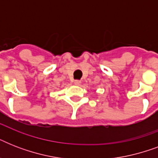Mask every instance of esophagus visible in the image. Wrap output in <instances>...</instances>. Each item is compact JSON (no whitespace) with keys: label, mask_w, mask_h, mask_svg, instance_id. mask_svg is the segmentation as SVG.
Returning a JSON list of instances; mask_svg holds the SVG:
<instances>
[{"label":"esophagus","mask_w":158,"mask_h":158,"mask_svg":"<svg viewBox=\"0 0 158 158\" xmlns=\"http://www.w3.org/2000/svg\"><path fill=\"white\" fill-rule=\"evenodd\" d=\"M74 84H76V85H79V84H81V81L80 80H74Z\"/></svg>","instance_id":"34e87169"}]
</instances>
